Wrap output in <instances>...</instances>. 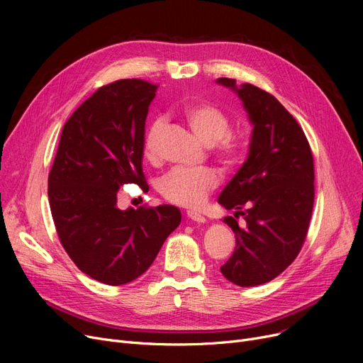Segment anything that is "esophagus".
<instances>
[{"mask_svg":"<svg viewBox=\"0 0 363 363\" xmlns=\"http://www.w3.org/2000/svg\"><path fill=\"white\" fill-rule=\"evenodd\" d=\"M186 218H188L189 220L197 222V223H204V222H206V218H204L200 212H196V211H188V212H186Z\"/></svg>","mask_w":363,"mask_h":363,"instance_id":"1","label":"esophagus"}]
</instances>
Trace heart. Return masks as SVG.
<instances>
[{
	"label": "heart",
	"mask_w": 363,
	"mask_h": 363,
	"mask_svg": "<svg viewBox=\"0 0 363 363\" xmlns=\"http://www.w3.org/2000/svg\"><path fill=\"white\" fill-rule=\"evenodd\" d=\"M182 116L196 135L207 145H213L219 160L233 167L242 157V143L230 132V116L218 106L211 103H189L182 107ZM164 129V121L156 118L147 129L144 151L148 159H155L156 145ZM219 184L215 170L203 169H174L160 181L162 196L182 207H199L207 194Z\"/></svg>",
	"instance_id": "heart-1"
}]
</instances>
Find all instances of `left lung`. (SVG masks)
<instances>
[{"mask_svg":"<svg viewBox=\"0 0 363 363\" xmlns=\"http://www.w3.org/2000/svg\"><path fill=\"white\" fill-rule=\"evenodd\" d=\"M216 82L238 95L253 125L249 156L218 200L245 219V228L233 216L223 219L235 234V250L220 272L240 287H255L287 269L306 240L313 156L303 129L274 95L230 78Z\"/></svg>","mask_w":363,"mask_h":363,"instance_id":"obj_1","label":"left lung"}]
</instances>
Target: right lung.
<instances>
[{"label":"right lung","mask_w":363,"mask_h":363,"mask_svg":"<svg viewBox=\"0 0 363 363\" xmlns=\"http://www.w3.org/2000/svg\"><path fill=\"white\" fill-rule=\"evenodd\" d=\"M157 85L121 79L99 88L65 123L48 175L60 242L78 268L107 285L141 277L181 223L179 208L118 207L125 184L148 185L143 172L148 106Z\"/></svg>","instance_id":"right-lung-1"}]
</instances>
